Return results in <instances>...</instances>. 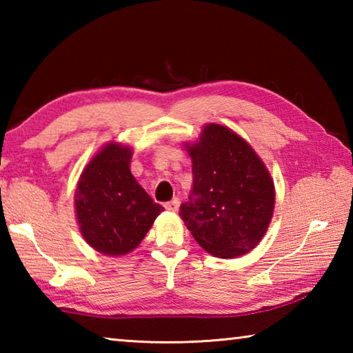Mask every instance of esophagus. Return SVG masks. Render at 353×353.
<instances>
[{"label":"esophagus","instance_id":"esophagus-1","mask_svg":"<svg viewBox=\"0 0 353 353\" xmlns=\"http://www.w3.org/2000/svg\"><path fill=\"white\" fill-rule=\"evenodd\" d=\"M179 205H181V202H179V199H172V201L165 202V208L168 212H177L179 210Z\"/></svg>","mask_w":353,"mask_h":353}]
</instances>
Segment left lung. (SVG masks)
I'll return each instance as SVG.
<instances>
[{"mask_svg":"<svg viewBox=\"0 0 353 353\" xmlns=\"http://www.w3.org/2000/svg\"><path fill=\"white\" fill-rule=\"evenodd\" d=\"M193 190L181 218L207 252L232 259L266 234L274 212V182L259 155L234 130L208 124L190 146Z\"/></svg>","mask_w":353,"mask_h":353,"instance_id":"left-lung-1","label":"left lung"}]
</instances>
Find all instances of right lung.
<instances>
[{
    "label": "right lung",
    "mask_w": 353,
    "mask_h": 353,
    "mask_svg": "<svg viewBox=\"0 0 353 353\" xmlns=\"http://www.w3.org/2000/svg\"><path fill=\"white\" fill-rule=\"evenodd\" d=\"M132 151L110 143L83 170L74 194L85 241L105 255L135 249L163 207L154 202L129 170Z\"/></svg>",
    "instance_id": "obj_1"
}]
</instances>
